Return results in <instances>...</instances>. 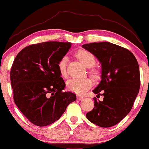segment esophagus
<instances>
[{
	"label": "esophagus",
	"instance_id": "1",
	"mask_svg": "<svg viewBox=\"0 0 149 149\" xmlns=\"http://www.w3.org/2000/svg\"><path fill=\"white\" fill-rule=\"evenodd\" d=\"M77 99H78L79 100H82L83 99H84V97L81 96H77Z\"/></svg>",
	"mask_w": 149,
	"mask_h": 149
}]
</instances>
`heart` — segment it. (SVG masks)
I'll use <instances>...</instances> for the list:
<instances>
[{
  "mask_svg": "<svg viewBox=\"0 0 149 149\" xmlns=\"http://www.w3.org/2000/svg\"><path fill=\"white\" fill-rule=\"evenodd\" d=\"M77 57L85 66L90 68V74L92 77H96L98 75V70L96 68L93 67L95 64L96 59L94 55L91 52L86 50H81L77 53ZM68 58L67 56H63L58 62V69L61 76L65 77L67 76V63ZM67 88L78 94L84 93L87 90L90 89L92 86V81L90 78H72L67 81Z\"/></svg>",
  "mask_w": 149,
  "mask_h": 149,
  "instance_id": "1",
  "label": "heart"
}]
</instances>
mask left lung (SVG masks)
Returning a JSON list of instances; mask_svg holds the SVG:
<instances>
[{"label": "left lung", "mask_w": 149, "mask_h": 149, "mask_svg": "<svg viewBox=\"0 0 149 149\" xmlns=\"http://www.w3.org/2000/svg\"><path fill=\"white\" fill-rule=\"evenodd\" d=\"M83 48L101 63V81L93 92L97 97L104 96L103 101L94 98V107L86 113L87 118L101 127L114 126L129 113L138 94V61L128 49L108 42L84 44Z\"/></svg>", "instance_id": "left-lung-1"}]
</instances>
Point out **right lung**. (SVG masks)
<instances>
[{
	"mask_svg": "<svg viewBox=\"0 0 149 149\" xmlns=\"http://www.w3.org/2000/svg\"><path fill=\"white\" fill-rule=\"evenodd\" d=\"M71 46L70 42L31 44L15 57L10 72L15 105L25 117L39 127L59 119L76 94L63 92L65 82L58 62Z\"/></svg>",
	"mask_w": 149,
	"mask_h": 149,
	"instance_id": "obj_1",
	"label": "right lung"
}]
</instances>
